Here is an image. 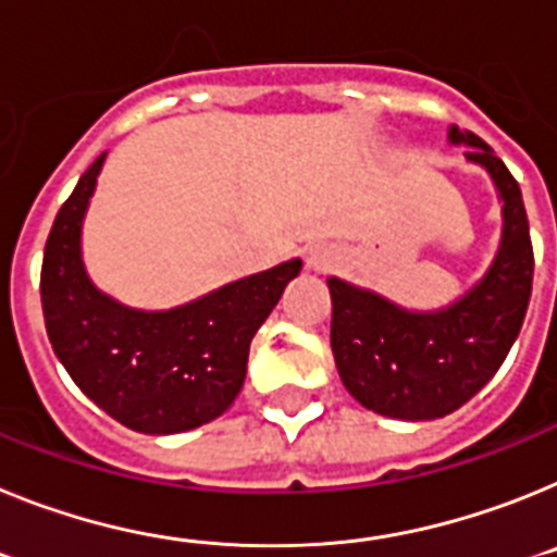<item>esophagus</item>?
<instances>
[{"instance_id":"esophagus-1","label":"esophagus","mask_w":557,"mask_h":557,"mask_svg":"<svg viewBox=\"0 0 557 557\" xmlns=\"http://www.w3.org/2000/svg\"><path fill=\"white\" fill-rule=\"evenodd\" d=\"M306 263L311 272H317V274L327 272V269L336 263V249H333L331 244H313L306 255Z\"/></svg>"}]
</instances>
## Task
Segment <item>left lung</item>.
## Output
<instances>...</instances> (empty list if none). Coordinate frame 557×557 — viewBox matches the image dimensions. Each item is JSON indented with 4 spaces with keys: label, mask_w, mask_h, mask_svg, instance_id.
I'll list each match as a JSON object with an SVG mask.
<instances>
[{
    "label": "left lung",
    "mask_w": 557,
    "mask_h": 557,
    "mask_svg": "<svg viewBox=\"0 0 557 557\" xmlns=\"http://www.w3.org/2000/svg\"><path fill=\"white\" fill-rule=\"evenodd\" d=\"M466 159L491 176L502 201L499 251L451 306L412 311L381 294L327 277L331 347L338 379L364 409L395 420L446 418L496 375L533 292V244L516 178L476 134L448 128Z\"/></svg>",
    "instance_id": "left-lung-1"
}]
</instances>
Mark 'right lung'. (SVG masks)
<instances>
[{
	"mask_svg": "<svg viewBox=\"0 0 557 557\" xmlns=\"http://www.w3.org/2000/svg\"><path fill=\"white\" fill-rule=\"evenodd\" d=\"M106 153L77 178L45 246L41 306L58 361L81 393L143 434H178L210 423L238 398L249 345L302 260L232 280L168 311L117 302L91 283L84 219Z\"/></svg>",
	"mask_w": 557,
	"mask_h": 557,
	"instance_id": "obj_1",
	"label": "right lung"
}]
</instances>
